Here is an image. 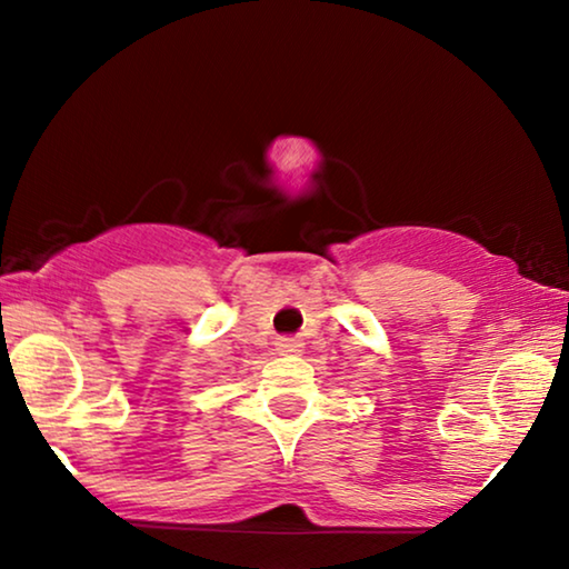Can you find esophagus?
Listing matches in <instances>:
<instances>
[{
    "instance_id": "esophagus-1",
    "label": "esophagus",
    "mask_w": 569,
    "mask_h": 569,
    "mask_svg": "<svg viewBox=\"0 0 569 569\" xmlns=\"http://www.w3.org/2000/svg\"><path fill=\"white\" fill-rule=\"evenodd\" d=\"M277 347H279V352H284V355H290V352H302V341L298 339V337H284V339H279L277 341Z\"/></svg>"
}]
</instances>
